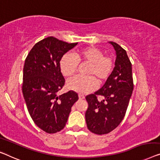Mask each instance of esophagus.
<instances>
[{
	"instance_id": "obj_1",
	"label": "esophagus",
	"mask_w": 160,
	"mask_h": 160,
	"mask_svg": "<svg viewBox=\"0 0 160 160\" xmlns=\"http://www.w3.org/2000/svg\"><path fill=\"white\" fill-rule=\"evenodd\" d=\"M78 98H79V99H83L85 98V97L83 95V94H78Z\"/></svg>"
}]
</instances>
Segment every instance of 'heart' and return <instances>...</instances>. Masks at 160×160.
I'll list each match as a JSON object with an SVG mask.
<instances>
[{"label": "heart", "instance_id": "heart-1", "mask_svg": "<svg viewBox=\"0 0 160 160\" xmlns=\"http://www.w3.org/2000/svg\"><path fill=\"white\" fill-rule=\"evenodd\" d=\"M78 62L89 64L86 72L88 76L70 78L67 82V87L80 94H87L95 90L97 87L96 81L99 84H104L110 78L114 69L112 58L104 55V52L99 48L88 47L76 52V58L69 54L61 58L59 65L62 74L66 77L74 74Z\"/></svg>", "mask_w": 160, "mask_h": 160}]
</instances>
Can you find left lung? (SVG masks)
<instances>
[{"label":"left lung","instance_id":"8db88e82","mask_svg":"<svg viewBox=\"0 0 160 160\" xmlns=\"http://www.w3.org/2000/svg\"><path fill=\"white\" fill-rule=\"evenodd\" d=\"M116 51L112 75L102 87L86 97L88 108L85 113L87 128L102 135L118 126L126 115L133 89L132 66L126 51L114 42H110ZM97 96H102L99 101Z\"/></svg>","mask_w":160,"mask_h":160}]
</instances>
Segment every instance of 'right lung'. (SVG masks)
Returning a JSON list of instances; mask_svg holds the SVG:
<instances>
[{
    "instance_id": "obj_1",
    "label": "right lung",
    "mask_w": 160,
    "mask_h": 160,
    "mask_svg": "<svg viewBox=\"0 0 160 160\" xmlns=\"http://www.w3.org/2000/svg\"><path fill=\"white\" fill-rule=\"evenodd\" d=\"M76 43H68L54 37L37 42L25 60L22 92L27 110L37 126L48 133L63 129L78 94L69 91L58 96L65 84L60 61Z\"/></svg>"
}]
</instances>
